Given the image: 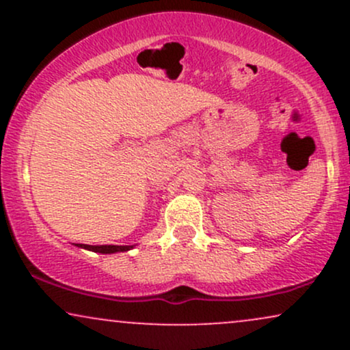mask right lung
I'll use <instances>...</instances> for the list:
<instances>
[{"label": "right lung", "mask_w": 350, "mask_h": 350, "mask_svg": "<svg viewBox=\"0 0 350 350\" xmlns=\"http://www.w3.org/2000/svg\"><path fill=\"white\" fill-rule=\"evenodd\" d=\"M77 247L87 248V250L97 252V253H115V252H126L133 248L131 245H83L77 243Z\"/></svg>", "instance_id": "right-lung-1"}]
</instances>
